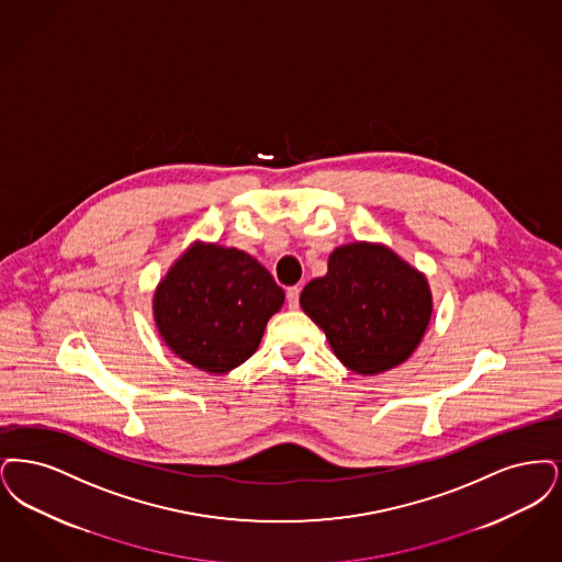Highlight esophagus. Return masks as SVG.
Instances as JSON below:
<instances>
[{
  "label": "esophagus",
  "mask_w": 562,
  "mask_h": 562,
  "mask_svg": "<svg viewBox=\"0 0 562 562\" xmlns=\"http://www.w3.org/2000/svg\"><path fill=\"white\" fill-rule=\"evenodd\" d=\"M288 304H290L292 311L297 308V304H300V288H297V285L288 290Z\"/></svg>",
  "instance_id": "34e87169"
}]
</instances>
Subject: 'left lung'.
<instances>
[{"label":"left lung","mask_w":562,"mask_h":562,"mask_svg":"<svg viewBox=\"0 0 562 562\" xmlns=\"http://www.w3.org/2000/svg\"><path fill=\"white\" fill-rule=\"evenodd\" d=\"M300 306L344 367L375 375L414 355L432 317V292L391 247L355 241L329 254L327 274L302 290Z\"/></svg>","instance_id":"8db88e82"}]
</instances>
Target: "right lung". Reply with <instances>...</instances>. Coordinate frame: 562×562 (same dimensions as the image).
<instances>
[{"label": "right lung", "mask_w": 562, "mask_h": 562, "mask_svg": "<svg viewBox=\"0 0 562 562\" xmlns=\"http://www.w3.org/2000/svg\"><path fill=\"white\" fill-rule=\"evenodd\" d=\"M285 292L254 256L193 241L153 293V318L171 352L207 371L228 373L260 346Z\"/></svg>", "instance_id": "obj_1"}]
</instances>
